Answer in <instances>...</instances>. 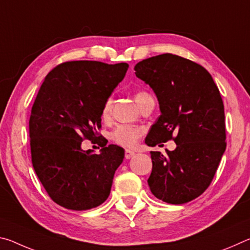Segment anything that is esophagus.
<instances>
[{
	"label": "esophagus",
	"instance_id": "esophagus-1",
	"mask_svg": "<svg viewBox=\"0 0 250 250\" xmlns=\"http://www.w3.org/2000/svg\"><path fill=\"white\" fill-rule=\"evenodd\" d=\"M135 153L133 151H131V150H125V159H131L132 158V156L134 155Z\"/></svg>",
	"mask_w": 250,
	"mask_h": 250
}]
</instances>
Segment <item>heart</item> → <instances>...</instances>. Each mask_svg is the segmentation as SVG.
I'll return each instance as SVG.
<instances>
[{
  "instance_id": "heart-1",
  "label": "heart",
  "mask_w": 250,
  "mask_h": 250,
  "mask_svg": "<svg viewBox=\"0 0 250 250\" xmlns=\"http://www.w3.org/2000/svg\"><path fill=\"white\" fill-rule=\"evenodd\" d=\"M146 92H138L135 94L134 99L137 104L140 101L143 97L146 96ZM110 112H111V99L108 98L104 101L101 108V118L104 121H108L110 119ZM143 130L140 126L132 125H117L111 132V140L117 143L118 146L124 147H133L137 145L139 139L142 137Z\"/></svg>"
}]
</instances>
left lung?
<instances>
[{
  "label": "left lung",
  "instance_id": "obj_1",
  "mask_svg": "<svg viewBox=\"0 0 250 250\" xmlns=\"http://www.w3.org/2000/svg\"><path fill=\"white\" fill-rule=\"evenodd\" d=\"M135 76L152 88L161 115L146 145L173 139L175 150L151 151L147 184L168 204H184L204 193L226 149L225 113L221 94L204 67L173 54L150 57L134 66Z\"/></svg>",
  "mask_w": 250,
  "mask_h": 250
}]
</instances>
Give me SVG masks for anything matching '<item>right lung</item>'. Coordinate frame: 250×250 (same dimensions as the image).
Masks as SVG:
<instances>
[{
	"mask_svg": "<svg viewBox=\"0 0 250 250\" xmlns=\"http://www.w3.org/2000/svg\"><path fill=\"white\" fill-rule=\"evenodd\" d=\"M126 62H66L46 76L29 118L32 163L56 204L86 210L103 204L111 191L125 150L97 137L101 108L125 78ZM84 138H97L99 155L84 151Z\"/></svg>",
	"mask_w": 250,
	"mask_h": 250,
	"instance_id": "1",
	"label": "right lung"
}]
</instances>
